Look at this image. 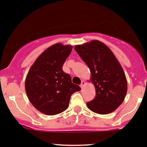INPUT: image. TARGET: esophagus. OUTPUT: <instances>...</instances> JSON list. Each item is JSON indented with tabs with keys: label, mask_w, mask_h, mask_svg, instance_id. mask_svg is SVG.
<instances>
[{
	"label": "esophagus",
	"mask_w": 147,
	"mask_h": 147,
	"mask_svg": "<svg viewBox=\"0 0 147 147\" xmlns=\"http://www.w3.org/2000/svg\"><path fill=\"white\" fill-rule=\"evenodd\" d=\"M85 84H86V83H85V82H84V81H82V83H81V85H80V86H81V88H83V87L85 86Z\"/></svg>",
	"instance_id": "esophagus-1"
}]
</instances>
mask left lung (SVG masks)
Masks as SVG:
<instances>
[{"mask_svg": "<svg viewBox=\"0 0 147 147\" xmlns=\"http://www.w3.org/2000/svg\"><path fill=\"white\" fill-rule=\"evenodd\" d=\"M75 50L89 67L96 88V97L86 102L87 107L100 114L114 112L127 93L126 77L120 63L107 45L98 40L75 45Z\"/></svg>", "mask_w": 147, "mask_h": 147, "instance_id": "left-lung-1", "label": "left lung"}]
</instances>
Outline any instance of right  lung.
Wrapping results in <instances>:
<instances>
[{"label":"right lung","mask_w":147,"mask_h":147,"mask_svg":"<svg viewBox=\"0 0 147 147\" xmlns=\"http://www.w3.org/2000/svg\"><path fill=\"white\" fill-rule=\"evenodd\" d=\"M72 49L71 45H53L38 56L27 74L25 89L29 101L47 115L65 111L71 95L81 90L62 69Z\"/></svg>","instance_id":"obj_1"}]
</instances>
